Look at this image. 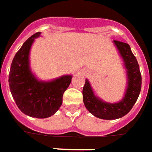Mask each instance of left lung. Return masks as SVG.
<instances>
[{
  "label": "left lung",
  "mask_w": 152,
  "mask_h": 152,
  "mask_svg": "<svg viewBox=\"0 0 152 152\" xmlns=\"http://www.w3.org/2000/svg\"><path fill=\"white\" fill-rule=\"evenodd\" d=\"M113 42L124 60V66L127 70L128 86L123 99L116 103L102 101L94 95L87 79L82 91L83 101L87 110L94 116L103 120H115L128 114L137 101L142 87L139 65L131 51L130 46L129 44L119 40H114Z\"/></svg>",
  "instance_id": "8db88e82"
}]
</instances>
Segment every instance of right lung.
Wrapping results in <instances>:
<instances>
[{
  "label": "right lung",
  "mask_w": 152,
  "mask_h": 152,
  "mask_svg": "<svg viewBox=\"0 0 152 152\" xmlns=\"http://www.w3.org/2000/svg\"><path fill=\"white\" fill-rule=\"evenodd\" d=\"M32 35L25 41L12 61L9 86L15 103L23 113L36 118L53 115L63 103V95L72 81V76H63L52 81H40L29 66V52L35 38Z\"/></svg>",
  "instance_id": "right-lung-1"
}]
</instances>
